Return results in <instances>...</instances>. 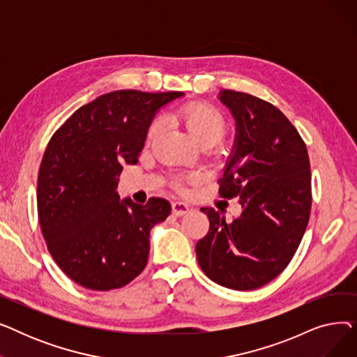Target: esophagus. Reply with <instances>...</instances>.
Wrapping results in <instances>:
<instances>
[{
    "label": "esophagus",
    "mask_w": 357,
    "mask_h": 357,
    "mask_svg": "<svg viewBox=\"0 0 357 357\" xmlns=\"http://www.w3.org/2000/svg\"><path fill=\"white\" fill-rule=\"evenodd\" d=\"M190 210H191L190 205L186 204V202H182V201H175V202H172V213H174V215H176V217L185 215Z\"/></svg>",
    "instance_id": "1"
}]
</instances>
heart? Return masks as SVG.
I'll return each instance as SVG.
<instances>
[{"instance_id":"heart-1","label":"heart","mask_w":357,"mask_h":357,"mask_svg":"<svg viewBox=\"0 0 357 357\" xmlns=\"http://www.w3.org/2000/svg\"><path fill=\"white\" fill-rule=\"evenodd\" d=\"M186 130L195 142V144L217 143L226 130V123L218 112L202 104H188L172 114ZM160 130V121L155 120L147 128V140H152ZM183 181H191V176L182 178Z\"/></svg>"}]
</instances>
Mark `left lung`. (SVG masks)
<instances>
[{"label": "left lung", "mask_w": 357, "mask_h": 357, "mask_svg": "<svg viewBox=\"0 0 357 357\" xmlns=\"http://www.w3.org/2000/svg\"><path fill=\"white\" fill-rule=\"evenodd\" d=\"M218 100L236 121L218 192L238 197L241 213L229 222L201 208L210 230L197 243V259L215 284L250 291L282 272L303 240L311 211L310 159L296 128L275 105L231 89L220 91Z\"/></svg>", "instance_id": "8db88e82"}]
</instances>
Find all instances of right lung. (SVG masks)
Wrapping results in <instances>:
<instances>
[{"instance_id":"right-lung-1","label":"right lung","mask_w":357,"mask_h":357,"mask_svg":"<svg viewBox=\"0 0 357 357\" xmlns=\"http://www.w3.org/2000/svg\"><path fill=\"white\" fill-rule=\"evenodd\" d=\"M183 92L112 91L82 105L52 136L37 179V211L58 266L88 289L109 291L142 273L150 230L171 204L117 192L123 165L137 163L156 112Z\"/></svg>"}]
</instances>
